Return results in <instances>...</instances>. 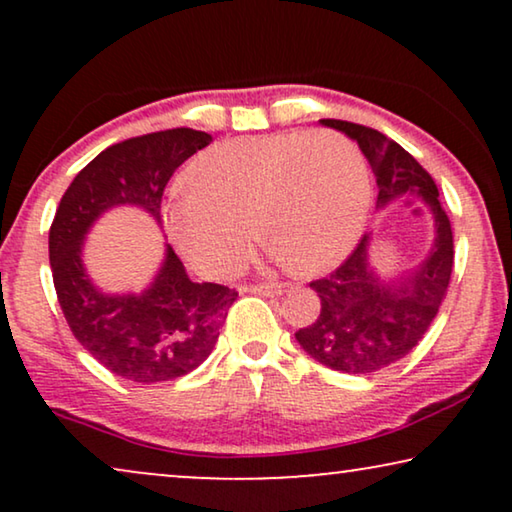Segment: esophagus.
<instances>
[{"instance_id": "34e87169", "label": "esophagus", "mask_w": 512, "mask_h": 512, "mask_svg": "<svg viewBox=\"0 0 512 512\" xmlns=\"http://www.w3.org/2000/svg\"><path fill=\"white\" fill-rule=\"evenodd\" d=\"M247 291L258 293V296L275 298V296H282V293H284V284H251Z\"/></svg>"}]
</instances>
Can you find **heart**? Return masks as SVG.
<instances>
[{
  "mask_svg": "<svg viewBox=\"0 0 512 512\" xmlns=\"http://www.w3.org/2000/svg\"><path fill=\"white\" fill-rule=\"evenodd\" d=\"M193 188L165 209L174 247L195 270L223 277L247 261L254 228L298 272L338 265L370 209V177L352 139L291 130L216 144L191 167Z\"/></svg>",
  "mask_w": 512,
  "mask_h": 512,
  "instance_id": "b5f03b06",
  "label": "heart"
}]
</instances>
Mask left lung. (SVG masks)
<instances>
[{"instance_id":"1","label":"left lung","mask_w":512,"mask_h":512,"mask_svg":"<svg viewBox=\"0 0 512 512\" xmlns=\"http://www.w3.org/2000/svg\"><path fill=\"white\" fill-rule=\"evenodd\" d=\"M321 125L345 132L359 144L380 188L377 207L419 198L436 226L429 256L396 282H382L370 268V235L361 237L338 270L310 282L321 312L314 324L296 333L298 345L326 368L368 375L410 354L436 319L454 265L452 226L438 202L436 181L401 144L359 123L321 118Z\"/></svg>"}]
</instances>
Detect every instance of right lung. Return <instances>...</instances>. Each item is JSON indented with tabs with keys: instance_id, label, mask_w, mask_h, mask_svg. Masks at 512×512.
Wrapping results in <instances>:
<instances>
[{
	"instance_id": "1",
	"label": "right lung",
	"mask_w": 512,
	"mask_h": 512,
	"mask_svg": "<svg viewBox=\"0 0 512 512\" xmlns=\"http://www.w3.org/2000/svg\"><path fill=\"white\" fill-rule=\"evenodd\" d=\"M212 135L174 128L104 149L62 195L48 233L53 284L74 338L104 368L130 382L156 384L191 373L212 354L237 291L191 282L165 244V261L142 293L97 289L81 261L88 230L109 209L135 205L160 223V202L174 170Z\"/></svg>"
}]
</instances>
